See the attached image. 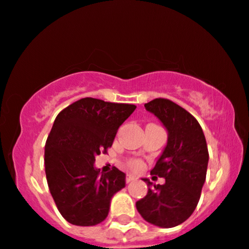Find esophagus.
Instances as JSON below:
<instances>
[{
    "instance_id": "34e87169",
    "label": "esophagus",
    "mask_w": 249,
    "mask_h": 249,
    "mask_svg": "<svg viewBox=\"0 0 249 249\" xmlns=\"http://www.w3.org/2000/svg\"><path fill=\"white\" fill-rule=\"evenodd\" d=\"M134 179H137V177H135L134 175H132V174H128V175L126 176V181H127V182H130V181H133Z\"/></svg>"
}]
</instances>
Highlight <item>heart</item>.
Returning a JSON list of instances; mask_svg holds the SVG:
<instances>
[{
  "instance_id": "1",
  "label": "heart",
  "mask_w": 249,
  "mask_h": 249,
  "mask_svg": "<svg viewBox=\"0 0 249 249\" xmlns=\"http://www.w3.org/2000/svg\"><path fill=\"white\" fill-rule=\"evenodd\" d=\"M128 165H130L131 168H133V169H141V168H142V163H141L140 161H138V160L131 161L130 163H128Z\"/></svg>"
}]
</instances>
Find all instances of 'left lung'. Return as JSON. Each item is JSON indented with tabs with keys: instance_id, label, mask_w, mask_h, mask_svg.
I'll return each mask as SVG.
<instances>
[{
	"instance_id": "8db88e82",
	"label": "left lung",
	"mask_w": 249,
	"mask_h": 249,
	"mask_svg": "<svg viewBox=\"0 0 249 249\" xmlns=\"http://www.w3.org/2000/svg\"><path fill=\"white\" fill-rule=\"evenodd\" d=\"M144 108L168 131V143L150 171L165 182L156 185L144 178L148 193L135 206L150 224L175 228L186 221L199 202L209 161L208 147L199 122L177 103L160 97Z\"/></svg>"
}]
</instances>
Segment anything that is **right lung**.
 <instances>
[{
    "instance_id": "obj_1",
    "label": "right lung",
    "mask_w": 249,
    "mask_h": 249,
    "mask_svg": "<svg viewBox=\"0 0 249 249\" xmlns=\"http://www.w3.org/2000/svg\"><path fill=\"white\" fill-rule=\"evenodd\" d=\"M135 108L85 97L56 117L45 147L46 177L58 212L71 224L105 221L112 196L125 187L124 172L115 166L101 172L94 162L112 146L119 126Z\"/></svg>"
}]
</instances>
